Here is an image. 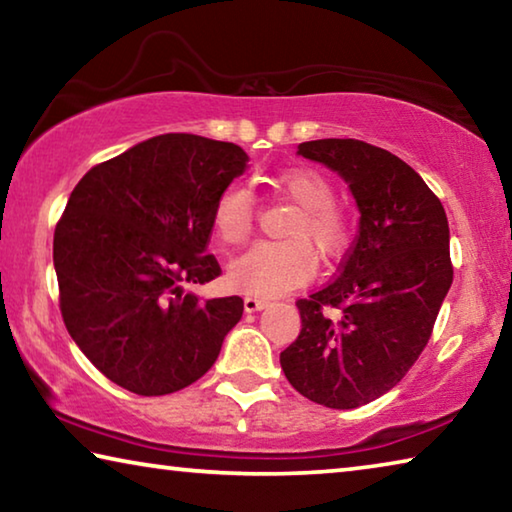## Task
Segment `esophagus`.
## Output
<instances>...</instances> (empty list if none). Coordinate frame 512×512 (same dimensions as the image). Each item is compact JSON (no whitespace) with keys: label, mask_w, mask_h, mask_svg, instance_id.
Masks as SVG:
<instances>
[{"label":"esophagus","mask_w":512,"mask_h":512,"mask_svg":"<svg viewBox=\"0 0 512 512\" xmlns=\"http://www.w3.org/2000/svg\"><path fill=\"white\" fill-rule=\"evenodd\" d=\"M266 307V300L262 298H255V296H246L244 298V309L248 314H255V311H262Z\"/></svg>","instance_id":"esophagus-1"}]
</instances>
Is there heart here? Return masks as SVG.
<instances>
[{
	"label": "heart",
	"mask_w": 512,
	"mask_h": 512,
	"mask_svg": "<svg viewBox=\"0 0 512 512\" xmlns=\"http://www.w3.org/2000/svg\"><path fill=\"white\" fill-rule=\"evenodd\" d=\"M275 192L300 210L287 228V241H259L228 268V282L250 296L275 298L307 284L316 271L309 240L323 257H339L350 239V223L334 205V185L316 169L291 167L271 178ZM255 223V198L244 187L230 185L216 196L212 228L225 246L246 241Z\"/></svg>",
	"instance_id": "obj_1"
}]
</instances>
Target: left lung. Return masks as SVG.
<instances>
[{
  "instance_id": "left-lung-1",
  "label": "left lung",
  "mask_w": 512,
  "mask_h": 512,
  "mask_svg": "<svg viewBox=\"0 0 512 512\" xmlns=\"http://www.w3.org/2000/svg\"><path fill=\"white\" fill-rule=\"evenodd\" d=\"M298 155L339 173L361 216L336 280L296 302L302 329L280 363L307 400L357 409L400 384L429 341L454 277L447 214L420 173L379 146L314 140Z\"/></svg>"
}]
</instances>
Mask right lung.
I'll return each mask as SVG.
<instances>
[{"label": "right lung", "mask_w": 512, "mask_h": 512, "mask_svg": "<svg viewBox=\"0 0 512 512\" xmlns=\"http://www.w3.org/2000/svg\"><path fill=\"white\" fill-rule=\"evenodd\" d=\"M248 167L232 142L167 133L92 167L54 232L60 311L94 368L137 395L194 384L244 314L239 296L198 300L221 275L207 255L212 207Z\"/></svg>", "instance_id": "right-lung-1"}]
</instances>
